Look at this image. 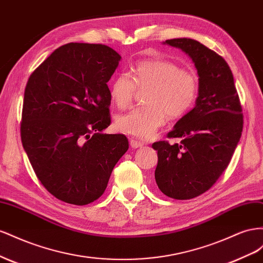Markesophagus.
I'll return each mask as SVG.
<instances>
[{
    "label": "esophagus",
    "mask_w": 263,
    "mask_h": 263,
    "mask_svg": "<svg viewBox=\"0 0 263 263\" xmlns=\"http://www.w3.org/2000/svg\"><path fill=\"white\" fill-rule=\"evenodd\" d=\"M130 145H131V147H133V148H139V147L143 146L144 143H143V142H141V141L131 139V140H130Z\"/></svg>",
    "instance_id": "esophagus-1"
}]
</instances>
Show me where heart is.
Instances as JSON below:
<instances>
[{
	"label": "heart",
	"instance_id": "obj_1",
	"mask_svg": "<svg viewBox=\"0 0 263 263\" xmlns=\"http://www.w3.org/2000/svg\"><path fill=\"white\" fill-rule=\"evenodd\" d=\"M147 89L143 100L146 104L116 120L117 129L139 139L152 138L171 118L184 116L194 106L199 91L198 77L182 69L177 64L163 58L145 59L132 67L129 73H120L110 85V98L119 109L133 102L137 90Z\"/></svg>",
	"mask_w": 263,
	"mask_h": 263
}]
</instances>
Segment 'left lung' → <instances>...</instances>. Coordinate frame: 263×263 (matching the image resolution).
<instances>
[{
    "label": "left lung",
    "mask_w": 263,
    "mask_h": 263,
    "mask_svg": "<svg viewBox=\"0 0 263 263\" xmlns=\"http://www.w3.org/2000/svg\"><path fill=\"white\" fill-rule=\"evenodd\" d=\"M164 44L192 58L199 91L195 107L167 133V138L181 142L159 141L152 145L159 159L155 181L166 196L191 199L211 189L227 168L241 137L242 108L234 76L221 56L191 39L167 40Z\"/></svg>",
    "instance_id": "left-lung-1"
}]
</instances>
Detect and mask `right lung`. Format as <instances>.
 Instances as JSON below:
<instances>
[{"mask_svg":"<svg viewBox=\"0 0 263 263\" xmlns=\"http://www.w3.org/2000/svg\"><path fill=\"white\" fill-rule=\"evenodd\" d=\"M121 61L106 45L69 43L54 50L29 77L21 139L37 178L52 196L87 205L107 189L129 148L111 123L108 81Z\"/></svg>","mask_w":263,"mask_h":263,"instance_id":"right-lung-1","label":"right lung"}]
</instances>
